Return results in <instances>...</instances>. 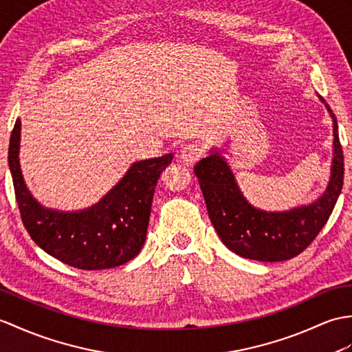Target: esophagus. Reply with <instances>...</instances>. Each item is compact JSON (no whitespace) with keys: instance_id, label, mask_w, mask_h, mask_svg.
Here are the masks:
<instances>
[{"instance_id":"34e87169","label":"esophagus","mask_w":352,"mask_h":352,"mask_svg":"<svg viewBox=\"0 0 352 352\" xmlns=\"http://www.w3.org/2000/svg\"><path fill=\"white\" fill-rule=\"evenodd\" d=\"M201 156H202V148L196 144L184 145V148L182 150V153L178 154L179 160H182L184 165H187V166H192L195 162L199 160Z\"/></svg>"}]
</instances>
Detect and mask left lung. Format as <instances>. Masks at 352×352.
<instances>
[{"label":"left lung","mask_w":352,"mask_h":352,"mask_svg":"<svg viewBox=\"0 0 352 352\" xmlns=\"http://www.w3.org/2000/svg\"><path fill=\"white\" fill-rule=\"evenodd\" d=\"M329 112L334 121L331 179L325 193L310 206L285 213L261 211L244 199L226 162L217 153L195 165L211 223L225 246L236 255L263 263L291 259L307 249L327 223L343 184V151L338 122L330 108Z\"/></svg>","instance_id":"1"}]
</instances>
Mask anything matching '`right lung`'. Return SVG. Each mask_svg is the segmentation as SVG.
I'll return each instance as SVG.
<instances>
[{
	"label": "right lung",
	"instance_id": "add662e5",
	"mask_svg": "<svg viewBox=\"0 0 352 352\" xmlns=\"http://www.w3.org/2000/svg\"><path fill=\"white\" fill-rule=\"evenodd\" d=\"M21 120H16L9 145L14 196L27 232L49 255L79 270H103L133 259L145 243L154 189L174 154L133 163L121 182L79 213L40 207L27 190L19 168Z\"/></svg>",
	"mask_w": 352,
	"mask_h": 352
}]
</instances>
